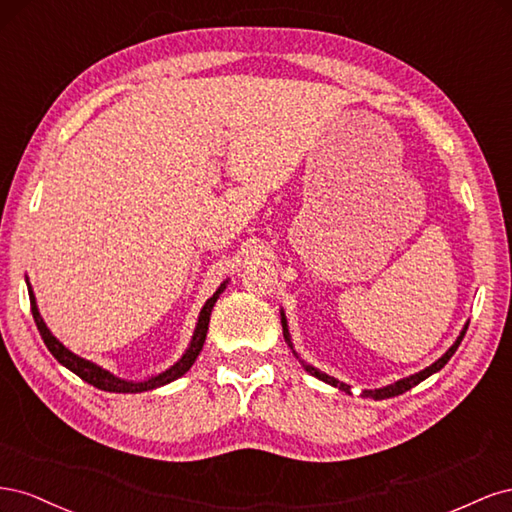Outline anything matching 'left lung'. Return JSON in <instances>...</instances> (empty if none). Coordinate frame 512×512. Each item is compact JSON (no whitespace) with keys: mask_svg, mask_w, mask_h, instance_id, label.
<instances>
[{"mask_svg":"<svg viewBox=\"0 0 512 512\" xmlns=\"http://www.w3.org/2000/svg\"><path fill=\"white\" fill-rule=\"evenodd\" d=\"M282 329H284V337H286L288 346L292 348V342H290V333H288V324H286V316H284V312H282ZM466 331H468V322H466V327H463V331L459 333V337L455 339V344H453L451 348H448L436 363H431L429 367H425L423 371H418V374H414V376H408V378H404V380H397L395 384H389V386H382V389L363 391V397H371V399H389V397H395V395H401V393L410 391L412 386H416L418 382H423V380H425V378H429L431 374H436V371H440L448 361H451V356H453V354H455V350L459 348L461 339H463V335H466ZM292 352H294V348H292ZM294 356H297V359H299V354H297V352H294ZM301 363H303V361H301ZM303 367L309 371V374L316 376L318 380L327 382V384H331V386H337L339 391H344V393H348V395H350V386H348V384L335 380L333 376L324 374V371H320V369H316V367H312V365H305V363H303Z\"/></svg>","mask_w":512,"mask_h":512,"instance_id":"8db88e82","label":"left lung"}]
</instances>
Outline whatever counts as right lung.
<instances>
[{
	"instance_id": "right-lung-1",
	"label": "right lung",
	"mask_w": 512,
	"mask_h": 512,
	"mask_svg": "<svg viewBox=\"0 0 512 512\" xmlns=\"http://www.w3.org/2000/svg\"><path fill=\"white\" fill-rule=\"evenodd\" d=\"M224 288H226V282H224L218 290L213 292V297L207 299V303L203 305V309H200V316H198V322H196L192 342H190L188 350L183 352L181 359H179L173 367H168L166 371H162V374H158V376H151L149 380L134 382V380H121V378L113 376L111 371H106V369H102L100 365L91 363V361H87V359H81L79 354L70 352L64 344H61L59 339L49 331V327H46V324H44V320H42V316H40V312H38L34 290H32V286H29V282H27L29 303H32V314H34L36 327H38V331H40V335H42V339H44L46 348H49V352L55 356V359H57L61 365L68 367L70 371H74V374L79 376L81 380H85V382L91 384V386H96V389H100V391H108V393H143V391H153V389H158V386H164V384H168V382H173V380L181 378V376L185 374V371H188V369L194 365V361H196V356L200 354V350H203L205 337H207V331H209L211 309H213L215 301H218L220 294L224 292Z\"/></svg>"
}]
</instances>
